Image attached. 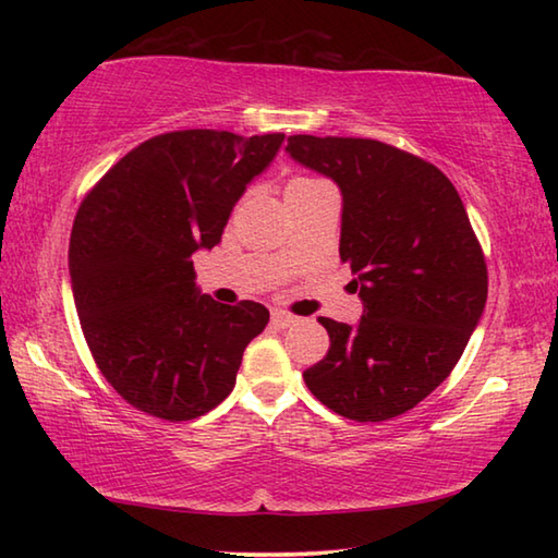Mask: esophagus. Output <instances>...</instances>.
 Listing matches in <instances>:
<instances>
[{"instance_id":"esophagus-1","label":"esophagus","mask_w":558,"mask_h":558,"mask_svg":"<svg viewBox=\"0 0 558 558\" xmlns=\"http://www.w3.org/2000/svg\"><path fill=\"white\" fill-rule=\"evenodd\" d=\"M272 325L280 327V329H288L292 325H298V317L286 313V310H276V313H272Z\"/></svg>"}]
</instances>
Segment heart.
<instances>
[{
  "label": "heart",
  "mask_w": 558,
  "mask_h": 558,
  "mask_svg": "<svg viewBox=\"0 0 558 558\" xmlns=\"http://www.w3.org/2000/svg\"><path fill=\"white\" fill-rule=\"evenodd\" d=\"M298 182H313V179H295V182H292V184H298Z\"/></svg>",
  "instance_id": "obj_1"
}]
</instances>
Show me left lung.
Listing matches in <instances>:
<instances>
[{
    "mask_svg": "<svg viewBox=\"0 0 558 558\" xmlns=\"http://www.w3.org/2000/svg\"><path fill=\"white\" fill-rule=\"evenodd\" d=\"M288 153L342 189L339 258L364 300L356 327L319 317L329 349L302 379L349 421L396 418L465 352L487 300L483 245L456 186L426 159L369 137L290 135Z\"/></svg>",
    "mask_w": 558,
    "mask_h": 558,
    "instance_id": "1",
    "label": "left lung"
}]
</instances>
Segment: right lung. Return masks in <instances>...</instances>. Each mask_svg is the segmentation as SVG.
<instances>
[{"instance_id": "1", "label": "right lung", "mask_w": 558, "mask_h": 558, "mask_svg": "<svg viewBox=\"0 0 558 558\" xmlns=\"http://www.w3.org/2000/svg\"><path fill=\"white\" fill-rule=\"evenodd\" d=\"M282 140L165 132L130 149L81 202L69 245L75 313L100 374L137 411L172 423L209 413L266 329L260 302L199 295L189 258L221 241Z\"/></svg>"}]
</instances>
